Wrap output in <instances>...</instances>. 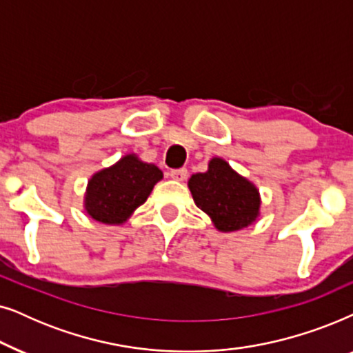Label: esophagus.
Returning a JSON list of instances; mask_svg holds the SVG:
<instances>
[{"label": "esophagus", "instance_id": "esophagus-1", "mask_svg": "<svg viewBox=\"0 0 353 353\" xmlns=\"http://www.w3.org/2000/svg\"><path fill=\"white\" fill-rule=\"evenodd\" d=\"M169 176L172 177L174 181H185L187 179V169L185 168H181V169H172L171 172H169Z\"/></svg>", "mask_w": 353, "mask_h": 353}]
</instances>
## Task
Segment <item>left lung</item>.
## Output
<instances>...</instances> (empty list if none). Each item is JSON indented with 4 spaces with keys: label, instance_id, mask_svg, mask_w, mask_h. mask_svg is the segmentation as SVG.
I'll list each match as a JSON object with an SVG mask.
<instances>
[{
    "label": "left lung",
    "instance_id": "8db88e82",
    "mask_svg": "<svg viewBox=\"0 0 353 353\" xmlns=\"http://www.w3.org/2000/svg\"><path fill=\"white\" fill-rule=\"evenodd\" d=\"M195 205L205 211L221 232H234L260 216V192L253 182L234 171L223 158H211L208 171L189 179Z\"/></svg>",
    "mask_w": 353,
    "mask_h": 353
}]
</instances>
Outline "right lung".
I'll use <instances>...</instances> for the list:
<instances>
[{
  "label": "right lung",
  "instance_id": "right-lung-1",
  "mask_svg": "<svg viewBox=\"0 0 353 353\" xmlns=\"http://www.w3.org/2000/svg\"><path fill=\"white\" fill-rule=\"evenodd\" d=\"M161 179V169L129 153L112 166L93 174L87 184L83 208L98 223L124 224Z\"/></svg>",
  "mask_w": 353,
  "mask_h": 353
}]
</instances>
